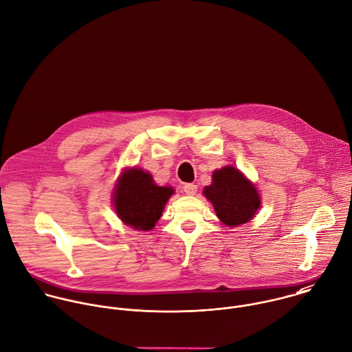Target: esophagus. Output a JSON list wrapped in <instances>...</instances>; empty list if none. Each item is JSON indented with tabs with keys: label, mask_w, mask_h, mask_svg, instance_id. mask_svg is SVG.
Here are the masks:
<instances>
[{
	"label": "esophagus",
	"mask_w": 352,
	"mask_h": 352,
	"mask_svg": "<svg viewBox=\"0 0 352 352\" xmlns=\"http://www.w3.org/2000/svg\"><path fill=\"white\" fill-rule=\"evenodd\" d=\"M184 192L188 195V196H195L197 193V185L195 184H186L184 186Z\"/></svg>",
	"instance_id": "esophagus-1"
}]
</instances>
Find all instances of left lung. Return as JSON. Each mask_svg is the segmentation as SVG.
Wrapping results in <instances>:
<instances>
[{
	"mask_svg": "<svg viewBox=\"0 0 352 352\" xmlns=\"http://www.w3.org/2000/svg\"><path fill=\"white\" fill-rule=\"evenodd\" d=\"M220 221L228 227L245 224L254 217L261 207V197L254 184L234 166L214 170L212 184L204 188Z\"/></svg>",
	"mask_w": 352,
	"mask_h": 352,
	"instance_id": "left-lung-1",
	"label": "left lung"
}]
</instances>
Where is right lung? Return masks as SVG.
Segmentation results:
<instances>
[{"instance_id":"1","label":"right lung","mask_w":352,"mask_h":352,"mask_svg":"<svg viewBox=\"0 0 352 352\" xmlns=\"http://www.w3.org/2000/svg\"><path fill=\"white\" fill-rule=\"evenodd\" d=\"M173 195L171 186H159L149 173L132 167L120 175L113 195V206L125 224L138 231H149L160 219Z\"/></svg>"}]
</instances>
